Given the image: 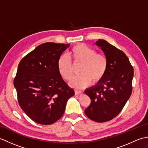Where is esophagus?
I'll use <instances>...</instances> for the list:
<instances>
[{
    "instance_id": "esophagus-1",
    "label": "esophagus",
    "mask_w": 148,
    "mask_h": 148,
    "mask_svg": "<svg viewBox=\"0 0 148 148\" xmlns=\"http://www.w3.org/2000/svg\"><path fill=\"white\" fill-rule=\"evenodd\" d=\"M83 92H81V91H78V90H76L75 91V95H81V93H82Z\"/></svg>"
}]
</instances>
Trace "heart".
<instances>
[{"label":"heart","instance_id":"1","mask_svg":"<svg viewBox=\"0 0 148 148\" xmlns=\"http://www.w3.org/2000/svg\"><path fill=\"white\" fill-rule=\"evenodd\" d=\"M69 56L74 65L81 64L79 76L74 77L70 86L76 89H82L92 83H97L104 77L108 70V60L102 53H97L93 48L84 44H78L69 51ZM58 69L62 77L66 81L73 76V66L66 56H62L58 60Z\"/></svg>","mask_w":148,"mask_h":148}]
</instances>
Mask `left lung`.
<instances>
[{
	"instance_id": "left-lung-1",
	"label": "left lung",
	"mask_w": 148,
	"mask_h": 148,
	"mask_svg": "<svg viewBox=\"0 0 148 148\" xmlns=\"http://www.w3.org/2000/svg\"><path fill=\"white\" fill-rule=\"evenodd\" d=\"M95 45L108 58V67L101 81L84 91L91 99L84 112L92 120L102 123L115 118L130 98L134 69L127 56L106 40L99 39Z\"/></svg>"
}]
</instances>
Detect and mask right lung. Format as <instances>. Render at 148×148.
<instances>
[{"label": "right lung", "instance_id": "add662e5", "mask_svg": "<svg viewBox=\"0 0 148 148\" xmlns=\"http://www.w3.org/2000/svg\"><path fill=\"white\" fill-rule=\"evenodd\" d=\"M70 45L46 42L21 59L14 86L24 112L37 123L51 125L65 111L74 91L62 79L58 60Z\"/></svg>", "mask_w": 148, "mask_h": 148}]
</instances>
